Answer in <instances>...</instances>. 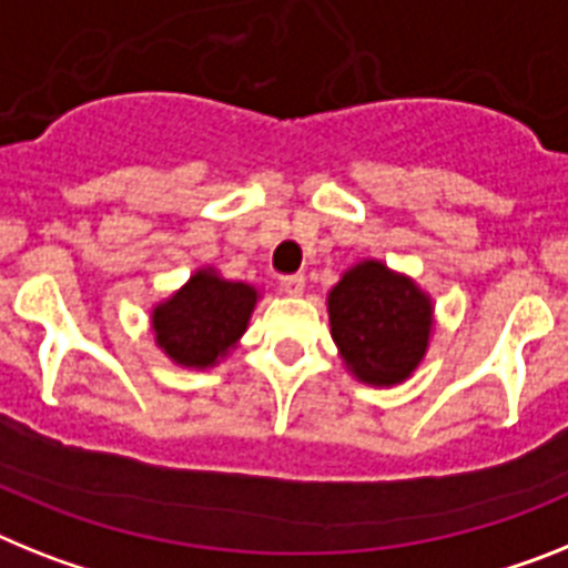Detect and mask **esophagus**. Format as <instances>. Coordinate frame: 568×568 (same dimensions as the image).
<instances>
[{"label":"esophagus","instance_id":"34e87169","mask_svg":"<svg viewBox=\"0 0 568 568\" xmlns=\"http://www.w3.org/2000/svg\"><path fill=\"white\" fill-rule=\"evenodd\" d=\"M281 290L287 295H302L304 293V275L295 273V275H284L281 278Z\"/></svg>","mask_w":568,"mask_h":568}]
</instances>
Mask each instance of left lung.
<instances>
[{"mask_svg": "<svg viewBox=\"0 0 568 568\" xmlns=\"http://www.w3.org/2000/svg\"><path fill=\"white\" fill-rule=\"evenodd\" d=\"M327 313L344 365L367 385H399L428 351L430 298L382 261L351 266L327 295Z\"/></svg>", "mask_w": 568, "mask_h": 568, "instance_id": "left-lung-1", "label": "left lung"}]
</instances>
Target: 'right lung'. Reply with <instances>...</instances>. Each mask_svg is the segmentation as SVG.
Returning a JSON list of instances; mask_svg holds the SVG:
<instances>
[{
    "label": "right lung",
    "instance_id": "right-lung-1",
    "mask_svg": "<svg viewBox=\"0 0 568 568\" xmlns=\"http://www.w3.org/2000/svg\"><path fill=\"white\" fill-rule=\"evenodd\" d=\"M258 302V290L197 270L166 302L152 310L154 342L174 365L212 367L237 344Z\"/></svg>",
    "mask_w": 568,
    "mask_h": 568
}]
</instances>
